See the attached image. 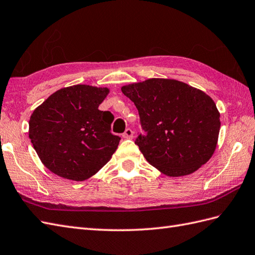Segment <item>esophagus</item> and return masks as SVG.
I'll return each instance as SVG.
<instances>
[{"label": "esophagus", "instance_id": "esophagus-1", "mask_svg": "<svg viewBox=\"0 0 255 255\" xmlns=\"http://www.w3.org/2000/svg\"><path fill=\"white\" fill-rule=\"evenodd\" d=\"M132 136H133V131L130 128H127L126 131L123 133V138L125 139H132Z\"/></svg>", "mask_w": 255, "mask_h": 255}]
</instances>
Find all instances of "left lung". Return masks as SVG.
<instances>
[{
    "label": "left lung",
    "instance_id": "left-lung-1",
    "mask_svg": "<svg viewBox=\"0 0 255 255\" xmlns=\"http://www.w3.org/2000/svg\"><path fill=\"white\" fill-rule=\"evenodd\" d=\"M138 109L134 143L145 159L169 177L193 173L211 158L220 132V113L204 91L175 80L151 78L122 87Z\"/></svg>",
    "mask_w": 255,
    "mask_h": 255
}]
</instances>
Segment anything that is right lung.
Wrapping results in <instances>:
<instances>
[{
  "mask_svg": "<svg viewBox=\"0 0 255 255\" xmlns=\"http://www.w3.org/2000/svg\"><path fill=\"white\" fill-rule=\"evenodd\" d=\"M108 94V88L74 85L56 91L33 111L29 138L51 172L84 181L112 157L121 141L111 132L114 116L98 109Z\"/></svg>",
  "mask_w": 255,
  "mask_h": 255,
  "instance_id": "1",
  "label": "right lung"
}]
</instances>
